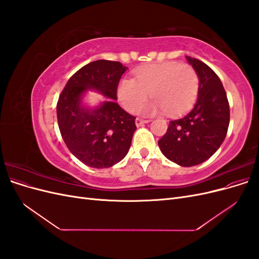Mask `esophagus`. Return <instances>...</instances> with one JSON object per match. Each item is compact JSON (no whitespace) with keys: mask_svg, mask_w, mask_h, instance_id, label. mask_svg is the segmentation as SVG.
Returning a JSON list of instances; mask_svg holds the SVG:
<instances>
[{"mask_svg":"<svg viewBox=\"0 0 259 259\" xmlns=\"http://www.w3.org/2000/svg\"><path fill=\"white\" fill-rule=\"evenodd\" d=\"M149 121L148 120H143V119H139V117H137V119L135 120V124H136V126H142L143 124H145V123H148Z\"/></svg>","mask_w":259,"mask_h":259,"instance_id":"esophagus-1","label":"esophagus"}]
</instances>
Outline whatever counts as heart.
<instances>
[{
	"mask_svg": "<svg viewBox=\"0 0 259 259\" xmlns=\"http://www.w3.org/2000/svg\"><path fill=\"white\" fill-rule=\"evenodd\" d=\"M199 76L190 65L178 61L149 64L135 71V77L119 82L116 95L125 110L134 113L145 101L147 93L155 98L140 108L144 115L167 111L182 114L193 106L199 93Z\"/></svg>",
	"mask_w": 259,
	"mask_h": 259,
	"instance_id": "1",
	"label": "heart"
}]
</instances>
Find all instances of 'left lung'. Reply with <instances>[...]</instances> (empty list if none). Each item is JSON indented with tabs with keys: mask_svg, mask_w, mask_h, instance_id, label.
Returning <instances> with one entry per match:
<instances>
[{
	"mask_svg": "<svg viewBox=\"0 0 259 259\" xmlns=\"http://www.w3.org/2000/svg\"><path fill=\"white\" fill-rule=\"evenodd\" d=\"M199 76L198 100L190 112L170 121L159 140L162 153L180 166L199 165L223 144L230 121L229 103L218 75L204 62L187 56Z\"/></svg>",
	"mask_w": 259,
	"mask_h": 259,
	"instance_id": "8db88e82",
	"label": "left lung"
}]
</instances>
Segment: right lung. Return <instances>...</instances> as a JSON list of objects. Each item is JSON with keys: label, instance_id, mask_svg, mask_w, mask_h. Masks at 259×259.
I'll use <instances>...</instances> for the list:
<instances>
[{"label": "right lung", "instance_id": "right-lung-1", "mask_svg": "<svg viewBox=\"0 0 259 259\" xmlns=\"http://www.w3.org/2000/svg\"><path fill=\"white\" fill-rule=\"evenodd\" d=\"M126 70L119 61L90 62L70 77L60 94L57 103L60 134L70 152L85 165L111 167L130 150L136 117L115 103L117 85ZM89 89L109 99L95 108L85 107L81 99Z\"/></svg>", "mask_w": 259, "mask_h": 259}]
</instances>
